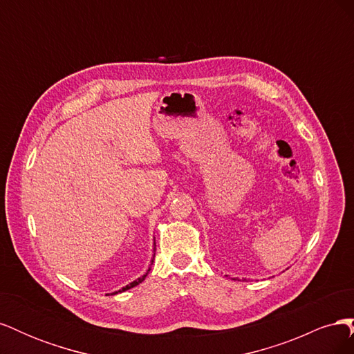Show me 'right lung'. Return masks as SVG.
I'll list each match as a JSON object with an SVG mask.
<instances>
[{"instance_id": "right-lung-1", "label": "right lung", "mask_w": 354, "mask_h": 354, "mask_svg": "<svg viewBox=\"0 0 354 354\" xmlns=\"http://www.w3.org/2000/svg\"><path fill=\"white\" fill-rule=\"evenodd\" d=\"M153 246H156L155 243H153ZM155 250V248H153ZM153 259H155V255H153ZM152 263H153V260H152ZM149 270H151V267H149V269H147V272L142 276V277H138V279H136L134 282H131V283H128V285H125L122 289H120V291H116V292H113L112 295H115V294H118V292H124V291H127V289H131V288H134V286H137L138 283H142L143 281H145V277L147 276V273H149ZM109 295V294H108Z\"/></svg>"}]
</instances>
